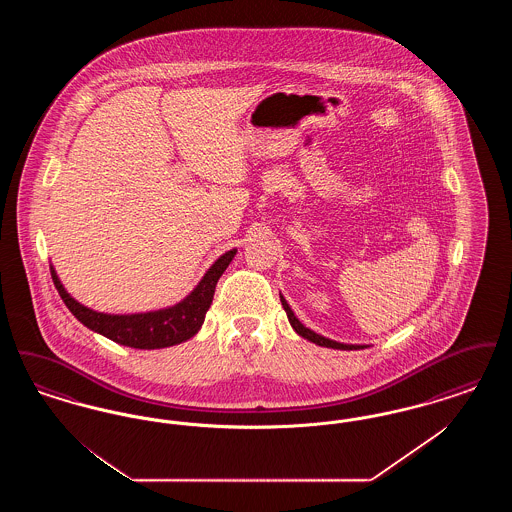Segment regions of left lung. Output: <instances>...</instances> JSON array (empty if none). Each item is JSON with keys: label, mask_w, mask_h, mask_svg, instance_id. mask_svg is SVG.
<instances>
[{"label": "left lung", "mask_w": 512, "mask_h": 512, "mask_svg": "<svg viewBox=\"0 0 512 512\" xmlns=\"http://www.w3.org/2000/svg\"><path fill=\"white\" fill-rule=\"evenodd\" d=\"M280 301H282V307H284V311H286V315H288V320H290V324H292L293 330H295V332H297L301 338L313 341V343H317V345H320V347H330V349H343V351H351V349H365V347H368V345L340 343V341L328 340V338L320 336V334L313 332L311 328H307V326H303V324L299 322V318L293 315L292 307L288 305V301L284 299V295H280Z\"/></svg>", "instance_id": "obj_1"}]
</instances>
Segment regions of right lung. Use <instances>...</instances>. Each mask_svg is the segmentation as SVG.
Returning <instances> with one entry per match:
<instances>
[{"label":"right lung","mask_w":512,"mask_h":512,"mask_svg":"<svg viewBox=\"0 0 512 512\" xmlns=\"http://www.w3.org/2000/svg\"><path fill=\"white\" fill-rule=\"evenodd\" d=\"M236 251L238 249H230L224 255H220L219 259L205 272V276L199 280V284L195 286L192 293L186 295L180 303L167 309L134 313V315H107V313L88 309L65 290L53 267H51V278L61 299L69 307V311L86 328L134 349H163V347H171V345L190 340L199 332L205 320V313L213 303L217 282L222 272L232 263Z\"/></svg>","instance_id":"1"}]
</instances>
